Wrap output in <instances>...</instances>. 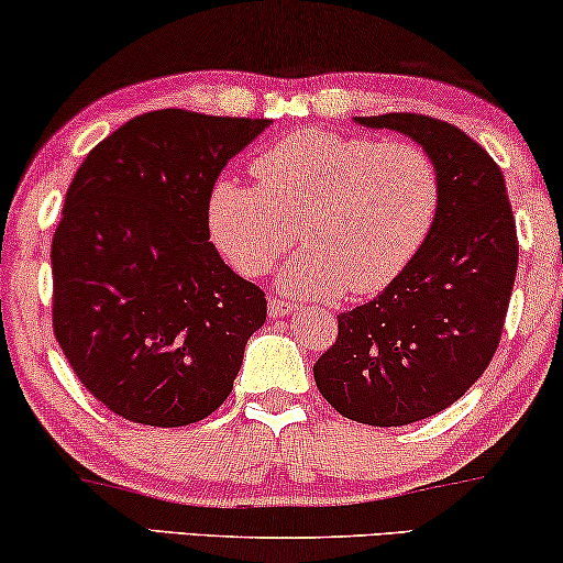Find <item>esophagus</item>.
Wrapping results in <instances>:
<instances>
[{"mask_svg": "<svg viewBox=\"0 0 563 563\" xmlns=\"http://www.w3.org/2000/svg\"><path fill=\"white\" fill-rule=\"evenodd\" d=\"M295 310V305H289V302H284V299H268V316L272 318H284V316H289V312Z\"/></svg>", "mask_w": 563, "mask_h": 563, "instance_id": "obj_1", "label": "esophagus"}]
</instances>
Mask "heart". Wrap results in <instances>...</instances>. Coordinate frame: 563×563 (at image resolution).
Segmentation results:
<instances>
[{"label": "heart", "mask_w": 563, "mask_h": 563, "mask_svg": "<svg viewBox=\"0 0 563 563\" xmlns=\"http://www.w3.org/2000/svg\"><path fill=\"white\" fill-rule=\"evenodd\" d=\"M253 173L258 186L222 178L211 188V238L240 274L264 276L299 235L305 247L279 274L297 299L385 289L440 214V170L406 139L295 131L255 157Z\"/></svg>", "instance_id": "obj_1"}]
</instances>
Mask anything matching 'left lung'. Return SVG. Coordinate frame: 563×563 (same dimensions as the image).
Listing matches in <instances>:
<instances>
[{
    "label": "left lung",
    "instance_id": "left-lung-1",
    "mask_svg": "<svg viewBox=\"0 0 563 563\" xmlns=\"http://www.w3.org/2000/svg\"><path fill=\"white\" fill-rule=\"evenodd\" d=\"M432 155L440 214L404 274L372 302L341 312L339 339L312 367L335 411L369 427H404L455 404L492 362L517 274V230L492 155L432 115H356Z\"/></svg>",
    "mask_w": 563,
    "mask_h": 563
}]
</instances>
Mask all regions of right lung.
<instances>
[{
    "mask_svg": "<svg viewBox=\"0 0 563 563\" xmlns=\"http://www.w3.org/2000/svg\"><path fill=\"white\" fill-rule=\"evenodd\" d=\"M268 123L152 111L71 178L51 243L54 333L85 388L134 424L214 413L266 323L264 291L209 243V196Z\"/></svg>",
    "mask_w": 563,
    "mask_h": 563,
    "instance_id": "1",
    "label": "right lung"
}]
</instances>
